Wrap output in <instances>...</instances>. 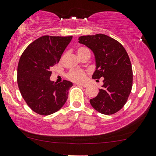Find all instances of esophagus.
Wrapping results in <instances>:
<instances>
[{
  "label": "esophagus",
  "mask_w": 156,
  "mask_h": 156,
  "mask_svg": "<svg viewBox=\"0 0 156 156\" xmlns=\"http://www.w3.org/2000/svg\"><path fill=\"white\" fill-rule=\"evenodd\" d=\"M78 85L82 86L83 87H87L88 86V84H86V83H80V84H78Z\"/></svg>",
  "instance_id": "1"
}]
</instances>
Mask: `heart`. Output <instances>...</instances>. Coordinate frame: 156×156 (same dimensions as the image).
Masks as SVG:
<instances>
[{
	"mask_svg": "<svg viewBox=\"0 0 156 156\" xmlns=\"http://www.w3.org/2000/svg\"><path fill=\"white\" fill-rule=\"evenodd\" d=\"M77 53L80 58H82L85 56L90 57V55H91L89 49L86 47H79L77 49ZM66 77L73 82H81L84 80L86 78V72L81 69H73L67 73Z\"/></svg>",
	"mask_w": 156,
	"mask_h": 156,
	"instance_id": "obj_1",
	"label": "heart"
}]
</instances>
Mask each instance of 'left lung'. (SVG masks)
I'll return each mask as SVG.
<instances>
[{"label":"left lung","mask_w":156,"mask_h":156,"mask_svg":"<svg viewBox=\"0 0 156 156\" xmlns=\"http://www.w3.org/2000/svg\"><path fill=\"white\" fill-rule=\"evenodd\" d=\"M78 42L94 53L96 70L93 79L104 78L97 96L90 100L93 108L105 115L113 114L127 101L132 87V64L124 47L104 34L79 37Z\"/></svg>","instance_id":"obj_1"}]
</instances>
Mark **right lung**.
<instances>
[{"label":"right lung","instance_id":"obj_1","mask_svg":"<svg viewBox=\"0 0 156 156\" xmlns=\"http://www.w3.org/2000/svg\"><path fill=\"white\" fill-rule=\"evenodd\" d=\"M73 36H43L26 48L17 67V84L21 94L34 112L48 115L59 111L68 99L73 83L50 80L52 66L59 62Z\"/></svg>","mask_w":156,"mask_h":156}]
</instances>
